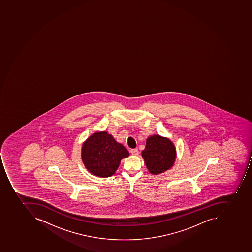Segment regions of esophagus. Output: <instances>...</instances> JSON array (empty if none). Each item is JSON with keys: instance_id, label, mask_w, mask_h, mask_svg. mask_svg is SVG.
Listing matches in <instances>:
<instances>
[{"instance_id": "34e87169", "label": "esophagus", "mask_w": 252, "mask_h": 252, "mask_svg": "<svg viewBox=\"0 0 252 252\" xmlns=\"http://www.w3.org/2000/svg\"><path fill=\"white\" fill-rule=\"evenodd\" d=\"M130 153L132 155H136V156L139 155V151H138V149H131Z\"/></svg>"}]
</instances>
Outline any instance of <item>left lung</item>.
<instances>
[{
  "label": "left lung",
  "mask_w": 252,
  "mask_h": 252,
  "mask_svg": "<svg viewBox=\"0 0 252 252\" xmlns=\"http://www.w3.org/2000/svg\"><path fill=\"white\" fill-rule=\"evenodd\" d=\"M142 157L149 172L152 175H159L174 165L176 149L169 139L160 135H153L147 138Z\"/></svg>",
  "instance_id": "left-lung-1"
}]
</instances>
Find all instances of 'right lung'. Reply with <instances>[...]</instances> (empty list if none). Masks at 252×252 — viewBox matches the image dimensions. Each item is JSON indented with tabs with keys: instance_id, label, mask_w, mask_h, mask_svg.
<instances>
[{
	"instance_id": "right-lung-1",
	"label": "right lung",
	"mask_w": 252,
	"mask_h": 252,
	"mask_svg": "<svg viewBox=\"0 0 252 252\" xmlns=\"http://www.w3.org/2000/svg\"><path fill=\"white\" fill-rule=\"evenodd\" d=\"M129 155L126 147L106 131L91 135L81 149V159L86 169L101 178L114 175L122 159Z\"/></svg>"
}]
</instances>
